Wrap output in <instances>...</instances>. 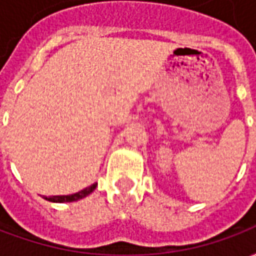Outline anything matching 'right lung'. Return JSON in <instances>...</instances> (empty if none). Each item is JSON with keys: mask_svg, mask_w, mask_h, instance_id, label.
Here are the masks:
<instances>
[{"mask_svg": "<svg viewBox=\"0 0 256 256\" xmlns=\"http://www.w3.org/2000/svg\"><path fill=\"white\" fill-rule=\"evenodd\" d=\"M97 186V184H93L90 185L89 188H84V190H79V192L74 193V194H67V196H52V198H44L49 200V202H53V203H70V202H76L79 198H86L88 194L93 192Z\"/></svg>", "mask_w": 256, "mask_h": 256, "instance_id": "right-lung-1", "label": "right lung"}]
</instances>
